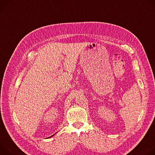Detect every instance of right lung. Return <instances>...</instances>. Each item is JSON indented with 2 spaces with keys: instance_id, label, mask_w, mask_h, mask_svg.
Segmentation results:
<instances>
[{
  "instance_id": "1",
  "label": "right lung",
  "mask_w": 155,
  "mask_h": 155,
  "mask_svg": "<svg viewBox=\"0 0 155 155\" xmlns=\"http://www.w3.org/2000/svg\"><path fill=\"white\" fill-rule=\"evenodd\" d=\"M55 134H57V133H55ZM55 134H54V135H51V136H50V137H48V138H50V137H53V136H54V135H55Z\"/></svg>"
}]
</instances>
